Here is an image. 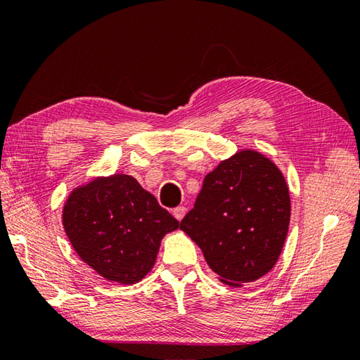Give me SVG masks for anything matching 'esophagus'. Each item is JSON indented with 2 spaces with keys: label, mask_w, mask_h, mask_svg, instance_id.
Masks as SVG:
<instances>
[{
  "label": "esophagus",
  "mask_w": 360,
  "mask_h": 360,
  "mask_svg": "<svg viewBox=\"0 0 360 360\" xmlns=\"http://www.w3.org/2000/svg\"><path fill=\"white\" fill-rule=\"evenodd\" d=\"M186 211H187V210L184 208V206H178V208L173 210V216H174L176 219H178V221H181V219L186 216Z\"/></svg>",
  "instance_id": "obj_1"
}]
</instances>
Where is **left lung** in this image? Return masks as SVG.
I'll return each mask as SVG.
<instances>
[{"label":"left lung","instance_id":"left-lung-1","mask_svg":"<svg viewBox=\"0 0 360 360\" xmlns=\"http://www.w3.org/2000/svg\"><path fill=\"white\" fill-rule=\"evenodd\" d=\"M290 221L289 187L279 168L245 149L205 176L193 208L181 221L224 284L240 288L271 270Z\"/></svg>","mask_w":360,"mask_h":360}]
</instances>
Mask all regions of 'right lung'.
Wrapping results in <instances>:
<instances>
[{
	"label": "right lung",
	"instance_id": "right-lung-1",
	"mask_svg": "<svg viewBox=\"0 0 360 360\" xmlns=\"http://www.w3.org/2000/svg\"><path fill=\"white\" fill-rule=\"evenodd\" d=\"M63 227L79 257L98 275L135 284L152 270L162 238L179 222L133 176L112 174L70 193Z\"/></svg>",
	"mask_w": 360,
	"mask_h": 360
}]
</instances>
